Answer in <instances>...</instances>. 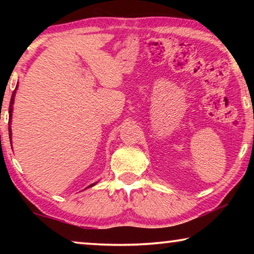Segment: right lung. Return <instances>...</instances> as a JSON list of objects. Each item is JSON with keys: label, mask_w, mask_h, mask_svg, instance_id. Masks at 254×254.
Returning <instances> with one entry per match:
<instances>
[{"label": "right lung", "mask_w": 254, "mask_h": 254, "mask_svg": "<svg viewBox=\"0 0 254 254\" xmlns=\"http://www.w3.org/2000/svg\"><path fill=\"white\" fill-rule=\"evenodd\" d=\"M17 88H18V83H17V85H16V89H15V91L12 92L11 99H10V105H9V136H10V142H11V135H12V133H11V118H12L13 102H15V96H16V90H17ZM96 184H97V183H95V184H91V185H89L88 187H86V189H89V187H92V186H95Z\"/></svg>", "instance_id": "right-lung-1"}]
</instances>
